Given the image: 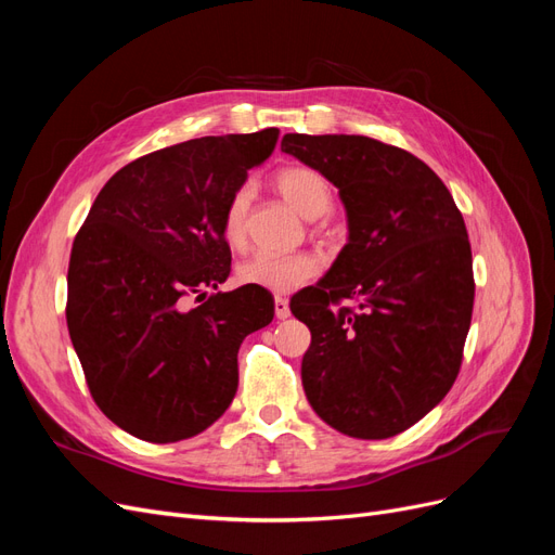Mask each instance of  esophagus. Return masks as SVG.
Wrapping results in <instances>:
<instances>
[{
  "instance_id": "obj_1",
  "label": "esophagus",
  "mask_w": 555,
  "mask_h": 555,
  "mask_svg": "<svg viewBox=\"0 0 555 555\" xmlns=\"http://www.w3.org/2000/svg\"><path fill=\"white\" fill-rule=\"evenodd\" d=\"M292 312H289V300L282 298V296H275V317L278 319H287Z\"/></svg>"
}]
</instances>
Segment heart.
Returning <instances> with one entry per match:
<instances>
[{"instance_id":"b5f03b06","label":"heart","mask_w":555,"mask_h":555,"mask_svg":"<svg viewBox=\"0 0 555 555\" xmlns=\"http://www.w3.org/2000/svg\"><path fill=\"white\" fill-rule=\"evenodd\" d=\"M275 188L289 204L308 220L326 215L333 208V188L322 171L306 164H294L278 171ZM251 204V188L245 182L227 201L222 217L224 241L231 247H241L247 233V212ZM319 273V261L308 251L275 255V251H257L238 266V280L247 287L263 292L287 294L304 287Z\"/></svg>"}]
</instances>
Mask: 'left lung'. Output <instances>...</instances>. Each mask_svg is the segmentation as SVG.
Returning <instances> with one entry per match:
<instances>
[{
    "label": "left lung",
    "instance_id": "8db88e82",
    "mask_svg": "<svg viewBox=\"0 0 555 555\" xmlns=\"http://www.w3.org/2000/svg\"><path fill=\"white\" fill-rule=\"evenodd\" d=\"M282 153L340 190L349 243L292 306L312 343V410L349 438L408 430L449 393L475 306L473 249L444 182L412 153L354 133H284ZM349 297L357 309L341 306Z\"/></svg>",
    "mask_w": 555,
    "mask_h": 555
}]
</instances>
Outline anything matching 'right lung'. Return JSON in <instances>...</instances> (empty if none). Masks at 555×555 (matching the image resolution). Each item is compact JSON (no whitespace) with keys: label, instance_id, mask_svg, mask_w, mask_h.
<instances>
[{"label":"right lung","instance_id":"add662e5","mask_svg":"<svg viewBox=\"0 0 555 555\" xmlns=\"http://www.w3.org/2000/svg\"><path fill=\"white\" fill-rule=\"evenodd\" d=\"M278 133L192 139L133 159L76 233L66 326L96 408L133 438L166 444L212 426L236 396L245 335L273 322V296L259 287L192 300L229 278L227 201Z\"/></svg>","mask_w":555,"mask_h":555}]
</instances>
